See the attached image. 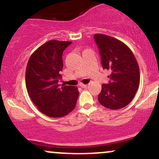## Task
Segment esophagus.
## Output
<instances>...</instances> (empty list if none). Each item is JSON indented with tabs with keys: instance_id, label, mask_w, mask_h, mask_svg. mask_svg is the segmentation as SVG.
<instances>
[{
	"instance_id": "obj_1",
	"label": "esophagus",
	"mask_w": 159,
	"mask_h": 159,
	"mask_svg": "<svg viewBox=\"0 0 159 159\" xmlns=\"http://www.w3.org/2000/svg\"><path fill=\"white\" fill-rule=\"evenodd\" d=\"M80 87H81L82 88H85V87H88V84H80Z\"/></svg>"
}]
</instances>
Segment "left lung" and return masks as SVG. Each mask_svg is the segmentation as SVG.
Listing matches in <instances>:
<instances>
[{
	"instance_id": "8db88e82",
	"label": "left lung",
	"mask_w": 159,
	"mask_h": 159,
	"mask_svg": "<svg viewBox=\"0 0 159 159\" xmlns=\"http://www.w3.org/2000/svg\"><path fill=\"white\" fill-rule=\"evenodd\" d=\"M103 69L111 70V81L102 85L99 103L111 110L123 108L135 96L140 84V70L135 57L125 43L105 34H95Z\"/></svg>"
}]
</instances>
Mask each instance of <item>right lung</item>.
<instances>
[{
    "instance_id": "1",
    "label": "right lung",
    "mask_w": 159,
    "mask_h": 159,
    "mask_svg": "<svg viewBox=\"0 0 159 159\" xmlns=\"http://www.w3.org/2000/svg\"><path fill=\"white\" fill-rule=\"evenodd\" d=\"M72 42L50 40L39 46L27 62L25 84L38 110L50 117H63L73 111L78 98V87H60L63 51Z\"/></svg>"
}]
</instances>
